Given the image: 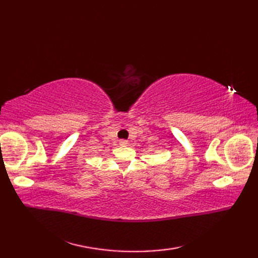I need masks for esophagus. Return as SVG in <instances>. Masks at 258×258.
<instances>
[{
    "instance_id": "obj_1",
    "label": "esophagus",
    "mask_w": 258,
    "mask_h": 258,
    "mask_svg": "<svg viewBox=\"0 0 258 258\" xmlns=\"http://www.w3.org/2000/svg\"><path fill=\"white\" fill-rule=\"evenodd\" d=\"M119 145L120 146H127L128 145V141H126V140H120Z\"/></svg>"
}]
</instances>
